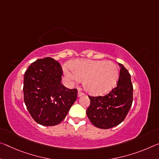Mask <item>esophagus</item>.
<instances>
[{"label":"esophagus","instance_id":"1","mask_svg":"<svg viewBox=\"0 0 159 159\" xmlns=\"http://www.w3.org/2000/svg\"><path fill=\"white\" fill-rule=\"evenodd\" d=\"M84 93H83L80 91V90H79V92H78V97H80V96H83V95H84Z\"/></svg>","mask_w":159,"mask_h":159}]
</instances>
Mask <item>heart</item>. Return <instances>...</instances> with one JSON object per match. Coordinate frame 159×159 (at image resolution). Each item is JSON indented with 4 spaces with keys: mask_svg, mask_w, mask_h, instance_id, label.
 <instances>
[{
    "mask_svg": "<svg viewBox=\"0 0 159 159\" xmlns=\"http://www.w3.org/2000/svg\"><path fill=\"white\" fill-rule=\"evenodd\" d=\"M66 76L75 81L84 80V89L91 95H99L109 92L119 77L117 65L112 61L78 59L65 66Z\"/></svg>",
    "mask_w": 159,
    "mask_h": 159,
    "instance_id": "1",
    "label": "heart"
}]
</instances>
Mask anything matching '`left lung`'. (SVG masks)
I'll list each match as a JSON object with an SVG mask.
<instances>
[{
    "instance_id": "left-lung-1",
    "label": "left lung",
    "mask_w": 159,
    "mask_h": 159,
    "mask_svg": "<svg viewBox=\"0 0 159 159\" xmlns=\"http://www.w3.org/2000/svg\"><path fill=\"white\" fill-rule=\"evenodd\" d=\"M117 85L104 96H89L90 106L86 114L92 124L100 129H110L125 119L133 101L131 75L122 64Z\"/></svg>"
}]
</instances>
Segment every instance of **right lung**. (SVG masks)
Segmentation results:
<instances>
[{"instance_id":"obj_1","label":"right lung","mask_w":159,"mask_h":159,"mask_svg":"<svg viewBox=\"0 0 159 159\" xmlns=\"http://www.w3.org/2000/svg\"><path fill=\"white\" fill-rule=\"evenodd\" d=\"M63 70L50 57L32 63L24 74V101L35 122L54 126L62 122L77 98V89L61 84Z\"/></svg>"}]
</instances>
